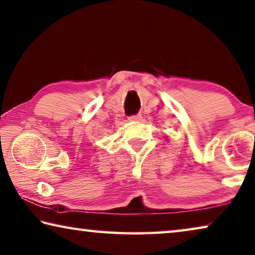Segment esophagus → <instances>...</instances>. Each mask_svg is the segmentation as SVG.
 Returning a JSON list of instances; mask_svg holds the SVG:
<instances>
[{"label": "esophagus", "instance_id": "34e87169", "mask_svg": "<svg viewBox=\"0 0 255 255\" xmlns=\"http://www.w3.org/2000/svg\"><path fill=\"white\" fill-rule=\"evenodd\" d=\"M130 121H140L142 120V116L140 115H135V116H130L128 118Z\"/></svg>", "mask_w": 255, "mask_h": 255}]
</instances>
